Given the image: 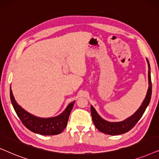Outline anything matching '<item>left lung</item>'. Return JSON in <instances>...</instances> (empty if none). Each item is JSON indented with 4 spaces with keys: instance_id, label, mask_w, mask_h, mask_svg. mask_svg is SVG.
Listing matches in <instances>:
<instances>
[{
    "instance_id": "8db88e82",
    "label": "left lung",
    "mask_w": 159,
    "mask_h": 159,
    "mask_svg": "<svg viewBox=\"0 0 159 159\" xmlns=\"http://www.w3.org/2000/svg\"><path fill=\"white\" fill-rule=\"evenodd\" d=\"M148 65V89L145 96V98L143 101L142 105L138 108V110L134 113L133 115L129 118L126 119L125 120L119 122H109V121L104 120L99 116L96 111L91 106V116L93 121V123L99 131H101L103 133L110 134V135H117V134H121L125 133V132H129L130 129H132L138 121L140 120L141 117L144 114L147 106H148L151 101V94H152V83H151V67L148 60L147 59Z\"/></svg>"
}]
</instances>
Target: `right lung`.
<instances>
[{
    "label": "right lung",
    "instance_id": "add662e5",
    "mask_svg": "<svg viewBox=\"0 0 159 159\" xmlns=\"http://www.w3.org/2000/svg\"><path fill=\"white\" fill-rule=\"evenodd\" d=\"M10 98L17 116L28 129L42 135H56L60 134L66 127L69 116L75 101L69 103L60 115L51 118H40L34 116L18 105L10 89Z\"/></svg>",
    "mask_w": 159,
    "mask_h": 159
}]
</instances>
